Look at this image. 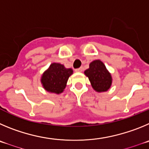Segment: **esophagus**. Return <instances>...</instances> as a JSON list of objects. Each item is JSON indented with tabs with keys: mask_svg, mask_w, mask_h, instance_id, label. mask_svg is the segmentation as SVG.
I'll return each mask as SVG.
<instances>
[{
	"mask_svg": "<svg viewBox=\"0 0 149 149\" xmlns=\"http://www.w3.org/2000/svg\"><path fill=\"white\" fill-rule=\"evenodd\" d=\"M83 68H77V69L75 70V71L76 72H82L83 71Z\"/></svg>",
	"mask_w": 149,
	"mask_h": 149,
	"instance_id": "34e87169",
	"label": "esophagus"
}]
</instances>
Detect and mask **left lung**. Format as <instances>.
<instances>
[{
	"mask_svg": "<svg viewBox=\"0 0 149 149\" xmlns=\"http://www.w3.org/2000/svg\"><path fill=\"white\" fill-rule=\"evenodd\" d=\"M93 89L97 92L107 91L112 84V77L105 65L100 60H95L90 64L89 68L84 71Z\"/></svg>",
	"mask_w": 149,
	"mask_h": 149,
	"instance_id": "8db88e82",
	"label": "left lung"
}]
</instances>
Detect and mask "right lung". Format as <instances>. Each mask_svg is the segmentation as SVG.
<instances>
[{
	"mask_svg": "<svg viewBox=\"0 0 149 149\" xmlns=\"http://www.w3.org/2000/svg\"><path fill=\"white\" fill-rule=\"evenodd\" d=\"M72 74L71 68L67 69L59 63H53L43 73L41 82L47 91L59 94L64 91L68 79Z\"/></svg>",
	"mask_w": 149,
	"mask_h": 149,
	"instance_id": "right-lung-1",
	"label": "right lung"
}]
</instances>
